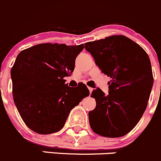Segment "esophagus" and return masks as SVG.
Returning a JSON list of instances; mask_svg holds the SVG:
<instances>
[{
  "label": "esophagus",
  "instance_id": "obj_1",
  "mask_svg": "<svg viewBox=\"0 0 161 161\" xmlns=\"http://www.w3.org/2000/svg\"><path fill=\"white\" fill-rule=\"evenodd\" d=\"M88 90H89V92H90V93H92V91H93V88H92V87H88Z\"/></svg>",
  "mask_w": 161,
  "mask_h": 161
}]
</instances>
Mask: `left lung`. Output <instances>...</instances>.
Listing matches in <instances>:
<instances>
[{
    "mask_svg": "<svg viewBox=\"0 0 161 161\" xmlns=\"http://www.w3.org/2000/svg\"><path fill=\"white\" fill-rule=\"evenodd\" d=\"M102 73L112 78L108 94L92 92L96 107L88 113L95 133L115 138L136 125L147 106L153 84L150 58L143 49L124 36H112L84 44Z\"/></svg>",
    "mask_w": 161,
    "mask_h": 161,
    "instance_id": "1",
    "label": "left lung"
}]
</instances>
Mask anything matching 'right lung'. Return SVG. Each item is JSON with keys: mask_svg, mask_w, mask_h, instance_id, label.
<instances>
[{"mask_svg": "<svg viewBox=\"0 0 161 161\" xmlns=\"http://www.w3.org/2000/svg\"><path fill=\"white\" fill-rule=\"evenodd\" d=\"M84 45L39 44L22 50L11 68L14 102L30 130L50 134L64 127L71 109L89 95L86 85L72 88V74Z\"/></svg>", "mask_w": 161, "mask_h": 161, "instance_id": "obj_1", "label": "right lung"}]
</instances>
